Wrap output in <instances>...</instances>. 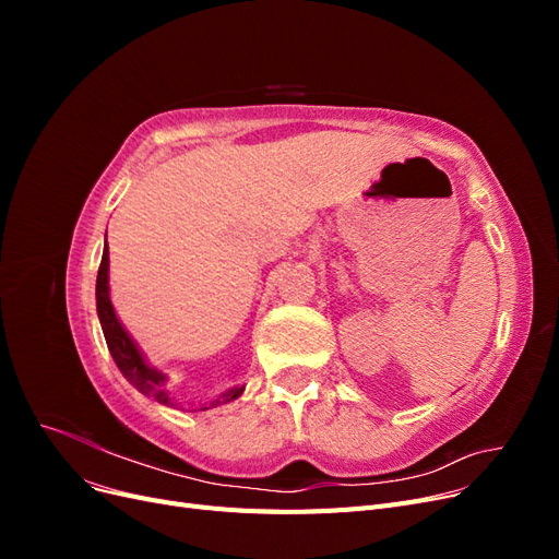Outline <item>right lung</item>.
I'll return each instance as SVG.
<instances>
[{"label": "right lung", "mask_w": 559, "mask_h": 559, "mask_svg": "<svg viewBox=\"0 0 559 559\" xmlns=\"http://www.w3.org/2000/svg\"><path fill=\"white\" fill-rule=\"evenodd\" d=\"M107 273H109V247H105L103 263H99V270H97L95 298H97V317H99V324H103L105 341H107L111 357H114L118 370H121V373L134 386H138L142 394L156 399L163 405H173L170 396H167V389H165V376L158 373L156 368H151L144 361L138 345L130 341V335L121 326V321L116 319L114 306L109 300V275ZM240 394H242V389L233 386V389H228L226 394H222L216 401H212L210 408H214V405H218V403H228L233 399H238ZM200 411H207V408H200Z\"/></svg>", "instance_id": "right-lung-1"}]
</instances>
